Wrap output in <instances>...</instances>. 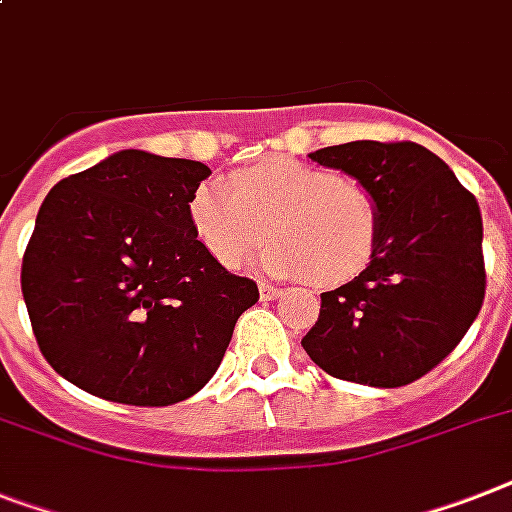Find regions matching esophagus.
Wrapping results in <instances>:
<instances>
[{
  "instance_id": "obj_1",
  "label": "esophagus",
  "mask_w": 512,
  "mask_h": 512,
  "mask_svg": "<svg viewBox=\"0 0 512 512\" xmlns=\"http://www.w3.org/2000/svg\"><path fill=\"white\" fill-rule=\"evenodd\" d=\"M284 289L281 286H270V284H260V297L265 299V302H270V299H278L284 297Z\"/></svg>"
}]
</instances>
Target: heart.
I'll list each match as a JSON object with an SVG mask.
<instances>
[{
  "label": "heart",
  "mask_w": 512,
  "mask_h": 512,
  "mask_svg": "<svg viewBox=\"0 0 512 512\" xmlns=\"http://www.w3.org/2000/svg\"><path fill=\"white\" fill-rule=\"evenodd\" d=\"M189 223L223 268H242L270 228L273 242L263 252L268 273H310L321 284H342L371 263L381 213L368 186L278 157L234 173L231 186L199 184L189 197Z\"/></svg>",
  "instance_id": "1"
}]
</instances>
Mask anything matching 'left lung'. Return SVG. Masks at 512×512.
<instances>
[{"label": "left lung", "mask_w": 512, "mask_h": 512, "mask_svg": "<svg viewBox=\"0 0 512 512\" xmlns=\"http://www.w3.org/2000/svg\"><path fill=\"white\" fill-rule=\"evenodd\" d=\"M310 160L368 186L381 228L368 268L321 294L302 347L342 381L413 384L458 347L484 305L479 202L415 141H350Z\"/></svg>", "instance_id": "8db88e82"}]
</instances>
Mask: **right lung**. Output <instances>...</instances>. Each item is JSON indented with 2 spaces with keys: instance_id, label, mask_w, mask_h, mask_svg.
Wrapping results in <instances>:
<instances>
[{
  "instance_id": "right-lung-1",
  "label": "right lung",
  "mask_w": 512,
  "mask_h": 512,
  "mask_svg": "<svg viewBox=\"0 0 512 512\" xmlns=\"http://www.w3.org/2000/svg\"><path fill=\"white\" fill-rule=\"evenodd\" d=\"M205 162L123 149L44 199L20 286L41 355L110 402L162 407L218 371L239 315L260 299L189 223Z\"/></svg>"
}]
</instances>
